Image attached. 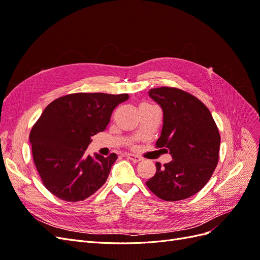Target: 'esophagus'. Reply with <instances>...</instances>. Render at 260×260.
Here are the masks:
<instances>
[{
  "mask_svg": "<svg viewBox=\"0 0 260 260\" xmlns=\"http://www.w3.org/2000/svg\"><path fill=\"white\" fill-rule=\"evenodd\" d=\"M124 156L127 157L128 159H130V160H132V161H135V162H138V161H140L141 159V157H139V156H137V155H135V154H132V153H125L124 154Z\"/></svg>",
  "mask_w": 260,
  "mask_h": 260,
  "instance_id": "34e87169",
  "label": "esophagus"
}]
</instances>
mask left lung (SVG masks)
<instances>
[{
	"label": "left lung",
	"instance_id": "1",
	"mask_svg": "<svg viewBox=\"0 0 260 260\" xmlns=\"http://www.w3.org/2000/svg\"><path fill=\"white\" fill-rule=\"evenodd\" d=\"M151 96L164 113L157 147L172 160L156 162V174L146 181L157 198L175 202L200 192L214 174L219 159L220 135L209 109L202 102L177 88L151 89Z\"/></svg>",
	"mask_w": 260,
	"mask_h": 260
}]
</instances>
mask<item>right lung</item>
I'll return each mask as SVG.
<instances>
[{"label":"right lung","mask_w":260,"mask_h":260,"mask_svg":"<svg viewBox=\"0 0 260 260\" xmlns=\"http://www.w3.org/2000/svg\"><path fill=\"white\" fill-rule=\"evenodd\" d=\"M128 94L74 93L53 101L31 129L34 161L44 186L56 198L79 202L103 185L117 159L85 154L91 137L104 131Z\"/></svg>","instance_id":"add662e5"}]
</instances>
